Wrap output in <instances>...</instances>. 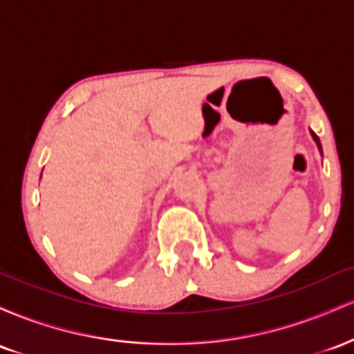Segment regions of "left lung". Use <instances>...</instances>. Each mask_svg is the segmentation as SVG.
<instances>
[{
	"instance_id": "8db88e82",
	"label": "left lung",
	"mask_w": 354,
	"mask_h": 354,
	"mask_svg": "<svg viewBox=\"0 0 354 354\" xmlns=\"http://www.w3.org/2000/svg\"><path fill=\"white\" fill-rule=\"evenodd\" d=\"M311 136H313V140H315V141H316V146H318L319 153H321V154H323V148H321V143H319V138H318V136H316V135H315V133H313V131H311Z\"/></svg>"
}]
</instances>
